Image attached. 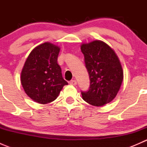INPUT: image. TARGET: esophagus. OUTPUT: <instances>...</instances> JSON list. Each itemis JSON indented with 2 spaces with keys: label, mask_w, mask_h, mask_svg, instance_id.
<instances>
[{
  "label": "esophagus",
  "mask_w": 147,
  "mask_h": 147,
  "mask_svg": "<svg viewBox=\"0 0 147 147\" xmlns=\"http://www.w3.org/2000/svg\"><path fill=\"white\" fill-rule=\"evenodd\" d=\"M69 83L70 84H72V85H75V86L77 84V81L75 80H72L69 81Z\"/></svg>",
  "instance_id": "1"
}]
</instances>
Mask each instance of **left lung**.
Listing matches in <instances>:
<instances>
[{
  "label": "left lung",
  "mask_w": 147,
  "mask_h": 147,
  "mask_svg": "<svg viewBox=\"0 0 147 147\" xmlns=\"http://www.w3.org/2000/svg\"><path fill=\"white\" fill-rule=\"evenodd\" d=\"M90 78V87L81 92L82 99L93 106H103L115 99L123 81V71L115 51L95 40L81 46Z\"/></svg>",
  "instance_id": "1"
}]
</instances>
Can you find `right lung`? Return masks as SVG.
<instances>
[{"mask_svg":"<svg viewBox=\"0 0 147 147\" xmlns=\"http://www.w3.org/2000/svg\"><path fill=\"white\" fill-rule=\"evenodd\" d=\"M60 47L50 42L37 46L30 53L21 72V84L26 94L40 104H47L58 97L68 84L57 64Z\"/></svg>","mask_w":147,"mask_h":147,"instance_id":"right-lung-1","label":"right lung"}]
</instances>
